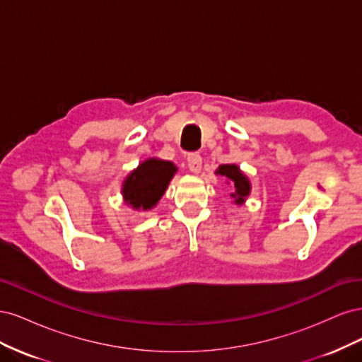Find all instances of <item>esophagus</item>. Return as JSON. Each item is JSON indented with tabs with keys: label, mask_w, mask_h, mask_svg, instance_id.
Instances as JSON below:
<instances>
[{
	"label": "esophagus",
	"mask_w": 362,
	"mask_h": 362,
	"mask_svg": "<svg viewBox=\"0 0 362 362\" xmlns=\"http://www.w3.org/2000/svg\"><path fill=\"white\" fill-rule=\"evenodd\" d=\"M187 164H189V169L193 173H198L202 168V157L198 152H192V154L187 156Z\"/></svg>",
	"instance_id": "esophagus-1"
}]
</instances>
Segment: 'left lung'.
I'll return each mask as SVG.
<instances>
[{"label": "left lung", "instance_id": "1", "mask_svg": "<svg viewBox=\"0 0 362 362\" xmlns=\"http://www.w3.org/2000/svg\"><path fill=\"white\" fill-rule=\"evenodd\" d=\"M217 173L233 181L234 187H235V193H233L231 196L233 198H235L237 204L243 202V199L249 194L250 185H249L247 178L242 172H240V169L235 166V164H222V166H218Z\"/></svg>", "mask_w": 362, "mask_h": 362}]
</instances>
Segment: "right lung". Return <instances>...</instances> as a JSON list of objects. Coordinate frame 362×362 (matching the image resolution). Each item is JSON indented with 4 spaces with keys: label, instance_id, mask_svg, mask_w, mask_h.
I'll return each instance as SVG.
<instances>
[{
    "label": "right lung",
    "instance_id": "add662e5",
    "mask_svg": "<svg viewBox=\"0 0 362 362\" xmlns=\"http://www.w3.org/2000/svg\"><path fill=\"white\" fill-rule=\"evenodd\" d=\"M175 170L170 161L151 158L141 163L124 184L125 201L136 210L152 208L160 201Z\"/></svg>",
    "mask_w": 362,
    "mask_h": 362
}]
</instances>
